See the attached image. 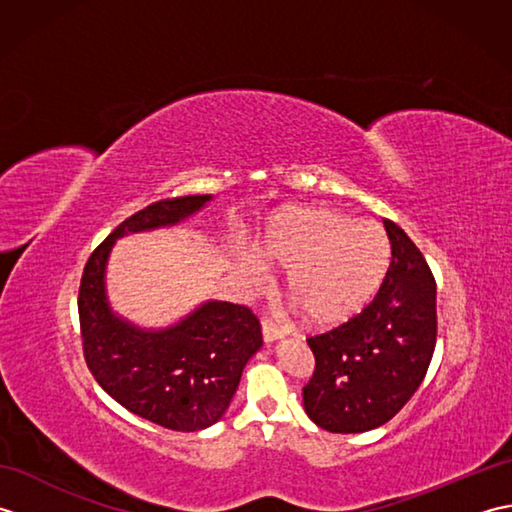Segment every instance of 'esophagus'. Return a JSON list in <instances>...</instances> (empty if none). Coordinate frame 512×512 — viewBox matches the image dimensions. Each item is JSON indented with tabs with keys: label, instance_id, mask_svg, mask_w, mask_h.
<instances>
[{
	"label": "esophagus",
	"instance_id": "1",
	"mask_svg": "<svg viewBox=\"0 0 512 512\" xmlns=\"http://www.w3.org/2000/svg\"><path fill=\"white\" fill-rule=\"evenodd\" d=\"M262 336H264V343L270 345L281 339V330L277 328V325L273 321H262Z\"/></svg>",
	"mask_w": 512,
	"mask_h": 512
}]
</instances>
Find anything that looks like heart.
<instances>
[{
	"mask_svg": "<svg viewBox=\"0 0 512 512\" xmlns=\"http://www.w3.org/2000/svg\"><path fill=\"white\" fill-rule=\"evenodd\" d=\"M264 255L288 275V297L312 328H336L383 286L391 264L385 228L372 220H350L323 206L279 213L264 235ZM246 268L255 284H266L268 266L250 255Z\"/></svg>",
	"mask_w": 512,
	"mask_h": 512,
	"instance_id": "obj_1",
	"label": "heart"
}]
</instances>
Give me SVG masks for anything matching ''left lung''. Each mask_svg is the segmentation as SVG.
Masks as SVG:
<instances>
[{"mask_svg": "<svg viewBox=\"0 0 512 512\" xmlns=\"http://www.w3.org/2000/svg\"><path fill=\"white\" fill-rule=\"evenodd\" d=\"M389 273L354 319L308 339L314 374L303 409L332 433H363L391 420L416 394L436 350V281L418 246L385 220Z\"/></svg>", "mask_w": 512, "mask_h": 512, "instance_id": "obj_1", "label": "left lung"}]
</instances>
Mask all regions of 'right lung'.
I'll return each mask as SVG.
<instances>
[{
  "instance_id": "add662e5",
  "label": "right lung",
  "mask_w": 512,
  "mask_h": 512,
  "mask_svg": "<svg viewBox=\"0 0 512 512\" xmlns=\"http://www.w3.org/2000/svg\"><path fill=\"white\" fill-rule=\"evenodd\" d=\"M213 195L162 200L127 217L83 270L79 317L85 361L118 405L171 431H202L222 420L262 328L244 306L209 299L167 328H140L107 299V262L116 239L178 226Z\"/></svg>"
}]
</instances>
